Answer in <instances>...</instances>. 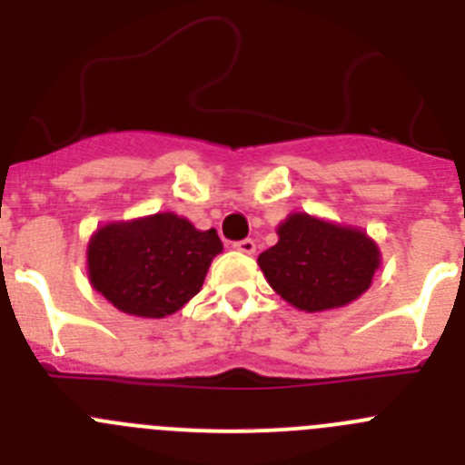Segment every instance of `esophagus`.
<instances>
[{"label": "esophagus", "instance_id": "1", "mask_svg": "<svg viewBox=\"0 0 465 465\" xmlns=\"http://www.w3.org/2000/svg\"><path fill=\"white\" fill-rule=\"evenodd\" d=\"M232 246H235V249L240 253H253V252H256V242L249 240V237H246V240L235 242V244H232Z\"/></svg>", "mask_w": 465, "mask_h": 465}]
</instances>
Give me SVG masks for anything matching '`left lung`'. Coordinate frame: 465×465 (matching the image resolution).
I'll return each mask as SVG.
<instances>
[{
  "label": "left lung",
  "mask_w": 465,
  "mask_h": 465,
  "mask_svg": "<svg viewBox=\"0 0 465 465\" xmlns=\"http://www.w3.org/2000/svg\"><path fill=\"white\" fill-rule=\"evenodd\" d=\"M258 265L291 305L322 312L347 305L368 291L380 252L361 230L291 213L279 225V242L258 256Z\"/></svg>",
  "instance_id": "8db88e82"
}]
</instances>
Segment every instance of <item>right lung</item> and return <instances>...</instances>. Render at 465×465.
Listing matches in <instances>:
<instances>
[{"instance_id": "obj_1", "label": "right lung", "mask_w": 465, "mask_h": 465, "mask_svg": "<svg viewBox=\"0 0 465 465\" xmlns=\"http://www.w3.org/2000/svg\"><path fill=\"white\" fill-rule=\"evenodd\" d=\"M221 249L213 228L200 232L174 213H155L97 230L88 246V274L125 314L163 319L203 289Z\"/></svg>"}]
</instances>
